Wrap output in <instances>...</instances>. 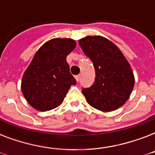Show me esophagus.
<instances>
[{"instance_id":"obj_1","label":"esophagus","mask_w":155,"mask_h":155,"mask_svg":"<svg viewBox=\"0 0 155 155\" xmlns=\"http://www.w3.org/2000/svg\"><path fill=\"white\" fill-rule=\"evenodd\" d=\"M75 80H76V81H79V80H80V75H75Z\"/></svg>"}]
</instances>
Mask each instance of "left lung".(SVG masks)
I'll use <instances>...</instances> for the list:
<instances>
[{
	"mask_svg": "<svg viewBox=\"0 0 155 155\" xmlns=\"http://www.w3.org/2000/svg\"><path fill=\"white\" fill-rule=\"evenodd\" d=\"M96 71L93 84L82 88L87 103L103 112L116 110L126 102L134 86L130 63L113 42L101 36H87L79 41Z\"/></svg>",
	"mask_w": 155,
	"mask_h": 155,
	"instance_id": "obj_1",
	"label": "left lung"
}]
</instances>
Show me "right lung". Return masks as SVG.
I'll list each match as a JSON object with an SVG mask.
<instances>
[{"label": "right lung", "instance_id": "obj_1", "mask_svg": "<svg viewBox=\"0 0 155 155\" xmlns=\"http://www.w3.org/2000/svg\"><path fill=\"white\" fill-rule=\"evenodd\" d=\"M75 46L71 38H53L38 50L21 80L23 95L33 108L45 112L58 107L76 84L67 63Z\"/></svg>", "mask_w": 155, "mask_h": 155}]
</instances>
